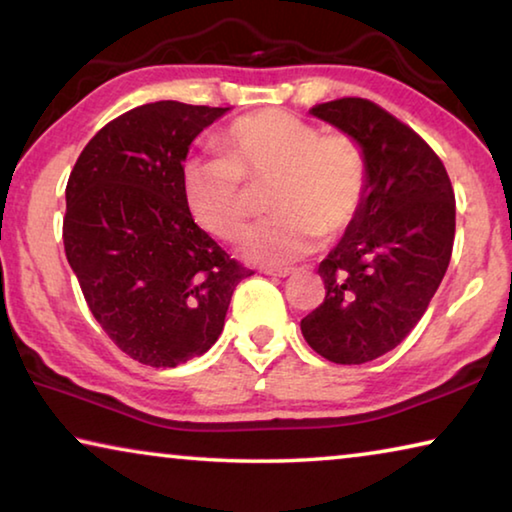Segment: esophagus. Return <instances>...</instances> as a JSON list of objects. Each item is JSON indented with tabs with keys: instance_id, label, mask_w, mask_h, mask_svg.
Masks as SVG:
<instances>
[{
	"instance_id": "34e87169",
	"label": "esophagus",
	"mask_w": 512,
	"mask_h": 512,
	"mask_svg": "<svg viewBox=\"0 0 512 512\" xmlns=\"http://www.w3.org/2000/svg\"><path fill=\"white\" fill-rule=\"evenodd\" d=\"M264 273L266 275H273V277H287V275H291V268H273V266H268V268H264Z\"/></svg>"
}]
</instances>
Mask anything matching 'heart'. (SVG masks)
<instances>
[{
    "instance_id": "obj_1",
    "label": "heart",
    "mask_w": 512,
    "mask_h": 512,
    "mask_svg": "<svg viewBox=\"0 0 512 512\" xmlns=\"http://www.w3.org/2000/svg\"><path fill=\"white\" fill-rule=\"evenodd\" d=\"M223 155L189 160L183 196L210 235H244L253 194L266 185L271 219L250 232L244 253L259 264H287L307 255L318 237L332 239L357 219L368 192V162L345 133H323L289 110L268 108L237 119L219 137Z\"/></svg>"
}]
</instances>
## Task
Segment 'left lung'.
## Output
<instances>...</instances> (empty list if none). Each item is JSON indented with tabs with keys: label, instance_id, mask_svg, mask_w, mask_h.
I'll list each match as a JSON object with an SVG mask.
<instances>
[{
	"label": "left lung",
	"instance_id": "obj_1",
	"mask_svg": "<svg viewBox=\"0 0 512 512\" xmlns=\"http://www.w3.org/2000/svg\"><path fill=\"white\" fill-rule=\"evenodd\" d=\"M311 115L350 135L368 162L357 219L318 266L325 300L300 320L311 350L352 366L391 352L427 311L452 259L456 201L431 146L377 103L345 97Z\"/></svg>",
	"mask_w": 512,
	"mask_h": 512
}]
</instances>
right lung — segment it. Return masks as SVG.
I'll return each mask as SVG.
<instances>
[{"instance_id": "add662e5", "label": "right lung", "mask_w": 512, "mask_h": 512, "mask_svg": "<svg viewBox=\"0 0 512 512\" xmlns=\"http://www.w3.org/2000/svg\"><path fill=\"white\" fill-rule=\"evenodd\" d=\"M228 108L155 101L112 119L69 173L63 244L85 302L128 357L176 368L223 332L253 271L198 228L183 196L194 137Z\"/></svg>"}]
</instances>
